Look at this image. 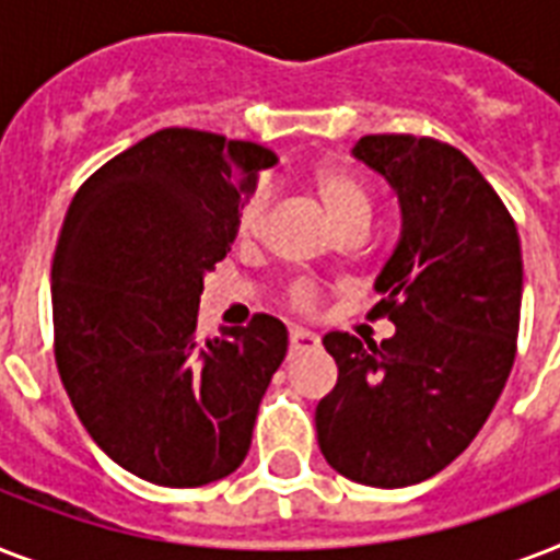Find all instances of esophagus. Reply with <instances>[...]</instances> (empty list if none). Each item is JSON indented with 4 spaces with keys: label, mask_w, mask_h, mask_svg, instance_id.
<instances>
[{
    "label": "esophagus",
    "mask_w": 560,
    "mask_h": 560,
    "mask_svg": "<svg viewBox=\"0 0 560 560\" xmlns=\"http://www.w3.org/2000/svg\"><path fill=\"white\" fill-rule=\"evenodd\" d=\"M319 349V337L305 328H296V331H290V354H299V351H311Z\"/></svg>",
    "instance_id": "obj_1"
}]
</instances>
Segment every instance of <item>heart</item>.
<instances>
[{"instance_id": "obj_1", "label": "heart", "mask_w": 560, "mask_h": 560, "mask_svg": "<svg viewBox=\"0 0 560 560\" xmlns=\"http://www.w3.org/2000/svg\"><path fill=\"white\" fill-rule=\"evenodd\" d=\"M314 194L323 211L328 214L337 232H349V229H366L372 220V200H369L366 188L360 186L358 179L349 177L346 171L323 168L314 174ZM264 211H267V194L255 191L249 200L237 211V237H255L261 232ZM316 302V290L311 284H296L290 290V305L299 311H311Z\"/></svg>"}]
</instances>
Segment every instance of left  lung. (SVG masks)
Segmentation results:
<instances>
[{"label": "left lung", "instance_id": "1", "mask_svg": "<svg viewBox=\"0 0 560 560\" xmlns=\"http://www.w3.org/2000/svg\"><path fill=\"white\" fill-rule=\"evenodd\" d=\"M354 160L398 194L400 237L369 316L381 346L325 334L337 386L316 407L319 451L337 474L404 488L447 468L491 416L517 351L521 237L477 165L427 136H363Z\"/></svg>", "mask_w": 560, "mask_h": 560}]
</instances>
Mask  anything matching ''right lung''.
Returning <instances> with one entry per match:
<instances>
[{
	"label": "right lung",
	"instance_id": "obj_1",
	"mask_svg": "<svg viewBox=\"0 0 560 560\" xmlns=\"http://www.w3.org/2000/svg\"><path fill=\"white\" fill-rule=\"evenodd\" d=\"M276 153L165 127L101 165L66 211L51 264L55 360L74 412L121 468L165 488L229 477L288 354V328L197 337L202 276Z\"/></svg>",
	"mask_w": 560,
	"mask_h": 560
}]
</instances>
